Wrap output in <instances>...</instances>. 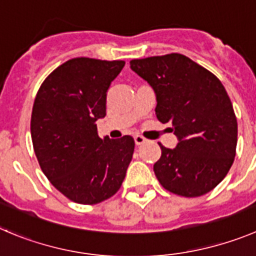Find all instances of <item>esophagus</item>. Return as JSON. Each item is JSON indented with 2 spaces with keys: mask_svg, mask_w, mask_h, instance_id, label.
<instances>
[{
  "mask_svg": "<svg viewBox=\"0 0 256 256\" xmlns=\"http://www.w3.org/2000/svg\"><path fill=\"white\" fill-rule=\"evenodd\" d=\"M134 139H135V144L136 145H142V144H145V142H148L144 136H142V135H135V138H134Z\"/></svg>",
  "mask_w": 256,
  "mask_h": 256,
  "instance_id": "34e87169",
  "label": "esophagus"
}]
</instances>
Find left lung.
Here are the masks:
<instances>
[{
	"label": "left lung",
	"instance_id": "left-lung-1",
	"mask_svg": "<svg viewBox=\"0 0 256 256\" xmlns=\"http://www.w3.org/2000/svg\"><path fill=\"white\" fill-rule=\"evenodd\" d=\"M130 66L154 90L158 120L178 138L174 149L159 142L158 180L183 197L208 193L230 170L238 144V121L221 80L178 52L134 59Z\"/></svg>",
	"mask_w": 256,
	"mask_h": 256
}]
</instances>
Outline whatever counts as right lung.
I'll return each instance as SVG.
<instances>
[{
    "mask_svg": "<svg viewBox=\"0 0 256 256\" xmlns=\"http://www.w3.org/2000/svg\"><path fill=\"white\" fill-rule=\"evenodd\" d=\"M124 60L74 58L40 86L31 114V139L42 173L66 198L96 204L120 190L132 159L131 136L101 139L107 90Z\"/></svg>",
    "mask_w": 256,
    "mask_h": 256,
    "instance_id": "add662e5",
    "label": "right lung"
}]
</instances>
